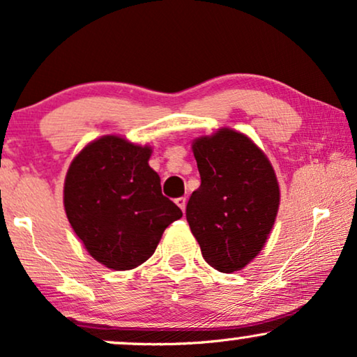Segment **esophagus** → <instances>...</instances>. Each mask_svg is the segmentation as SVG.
I'll list each match as a JSON object with an SVG mask.
<instances>
[{"instance_id": "obj_1", "label": "esophagus", "mask_w": 357, "mask_h": 357, "mask_svg": "<svg viewBox=\"0 0 357 357\" xmlns=\"http://www.w3.org/2000/svg\"><path fill=\"white\" fill-rule=\"evenodd\" d=\"M186 202H188V201H186V197H183V196H181V197H178V199H176V204L179 206V209H181L183 212L186 211Z\"/></svg>"}]
</instances>
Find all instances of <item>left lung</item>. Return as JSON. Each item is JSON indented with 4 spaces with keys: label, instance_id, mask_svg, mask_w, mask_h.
Returning a JSON list of instances; mask_svg holds the SVG:
<instances>
[{
    "label": "left lung",
    "instance_id": "1",
    "mask_svg": "<svg viewBox=\"0 0 357 357\" xmlns=\"http://www.w3.org/2000/svg\"><path fill=\"white\" fill-rule=\"evenodd\" d=\"M201 186L186 219L202 257L224 273L237 272L265 245L280 204L277 176L245 135L222 128L192 143Z\"/></svg>",
    "mask_w": 357,
    "mask_h": 357
}]
</instances>
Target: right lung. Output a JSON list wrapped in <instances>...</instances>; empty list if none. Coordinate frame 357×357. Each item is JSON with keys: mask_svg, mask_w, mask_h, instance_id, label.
Listing matches in <instances>:
<instances>
[{"mask_svg": "<svg viewBox=\"0 0 357 357\" xmlns=\"http://www.w3.org/2000/svg\"><path fill=\"white\" fill-rule=\"evenodd\" d=\"M150 156L151 148L108 135L85 146L67 171V219L89 254L108 268L142 265L165 229L183 218L161 192Z\"/></svg>", "mask_w": 357, "mask_h": 357, "instance_id": "obj_1", "label": "right lung"}]
</instances>
